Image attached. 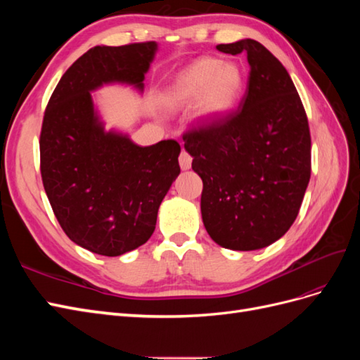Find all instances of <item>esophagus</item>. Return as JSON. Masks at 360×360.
<instances>
[{
	"label": "esophagus",
	"mask_w": 360,
	"mask_h": 360,
	"mask_svg": "<svg viewBox=\"0 0 360 360\" xmlns=\"http://www.w3.org/2000/svg\"><path fill=\"white\" fill-rule=\"evenodd\" d=\"M179 162H180V168L186 171V169H189V168H191V165H192V156L188 153V151L181 150L180 158H179Z\"/></svg>",
	"instance_id": "1"
}]
</instances>
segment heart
Listing matches in <instances>:
<instances>
[{"label": "heart", "instance_id": "1", "mask_svg": "<svg viewBox=\"0 0 360 360\" xmlns=\"http://www.w3.org/2000/svg\"><path fill=\"white\" fill-rule=\"evenodd\" d=\"M243 76L233 63L201 58L177 75L167 93L172 108L198 101L197 117L213 122L231 110L242 91Z\"/></svg>", "mask_w": 360, "mask_h": 360}]
</instances>
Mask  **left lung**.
I'll return each mask as SVG.
<instances>
[{"mask_svg":"<svg viewBox=\"0 0 360 360\" xmlns=\"http://www.w3.org/2000/svg\"><path fill=\"white\" fill-rule=\"evenodd\" d=\"M216 49L246 53V94L236 111L188 130L184 148L202 180L207 233L222 248L255 250L284 236L299 214L311 177L308 118L288 72L261 43Z\"/></svg>","mask_w":360,"mask_h":360,"instance_id":"1","label":"left lung"}]
</instances>
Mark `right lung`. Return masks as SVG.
Instances as JSON below:
<instances>
[{"instance_id": "add662e5", "label": "right lung", "mask_w": 360, "mask_h": 360, "mask_svg": "<svg viewBox=\"0 0 360 360\" xmlns=\"http://www.w3.org/2000/svg\"><path fill=\"white\" fill-rule=\"evenodd\" d=\"M156 41L94 46L61 76L40 134V172L63 231L94 254L118 257L144 245L180 174V144L148 147L105 130L91 93L106 84L144 90Z\"/></svg>"}]
</instances>
